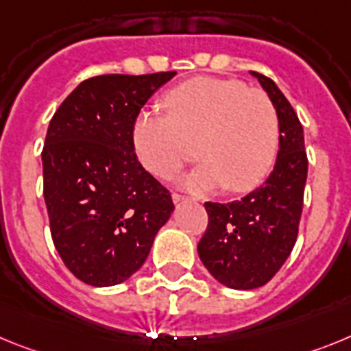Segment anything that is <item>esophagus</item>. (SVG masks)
Wrapping results in <instances>:
<instances>
[{
    "mask_svg": "<svg viewBox=\"0 0 351 351\" xmlns=\"http://www.w3.org/2000/svg\"><path fill=\"white\" fill-rule=\"evenodd\" d=\"M173 203H182V201H189L191 199V197H187V196H182V194H178V193H175L173 194Z\"/></svg>",
    "mask_w": 351,
    "mask_h": 351,
    "instance_id": "esophagus-1",
    "label": "esophagus"
}]
</instances>
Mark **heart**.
Wrapping results in <instances>:
<instances>
[{"label":"heart","mask_w":351,"mask_h":351,"mask_svg":"<svg viewBox=\"0 0 351 351\" xmlns=\"http://www.w3.org/2000/svg\"><path fill=\"white\" fill-rule=\"evenodd\" d=\"M164 106L167 114L143 112L134 123V148L152 175L178 171L194 145L201 164L182 178L194 193H245L270 171L279 118L265 91L237 79L194 77L173 88Z\"/></svg>","instance_id":"b5f03b06"}]
</instances>
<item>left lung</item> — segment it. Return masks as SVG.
Instances as JSON below:
<instances>
[{
  "instance_id": "8db88e82",
  "label": "left lung",
  "mask_w": 351,
  "mask_h": 351,
  "mask_svg": "<svg viewBox=\"0 0 351 351\" xmlns=\"http://www.w3.org/2000/svg\"><path fill=\"white\" fill-rule=\"evenodd\" d=\"M276 106L279 152L261 187L240 201L205 203L208 226L197 254L221 285L254 289L267 285L288 260L302 215L307 155L297 112L272 79L251 72Z\"/></svg>"
}]
</instances>
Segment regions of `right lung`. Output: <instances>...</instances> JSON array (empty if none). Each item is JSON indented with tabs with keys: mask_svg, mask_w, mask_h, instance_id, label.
<instances>
[{
	"mask_svg": "<svg viewBox=\"0 0 351 351\" xmlns=\"http://www.w3.org/2000/svg\"><path fill=\"white\" fill-rule=\"evenodd\" d=\"M176 72L83 81L54 112L42 150L54 247L77 279L114 286L138 272L175 205L134 152L146 100Z\"/></svg>",
	"mask_w": 351,
	"mask_h": 351,
	"instance_id": "right-lung-1",
	"label": "right lung"
}]
</instances>
